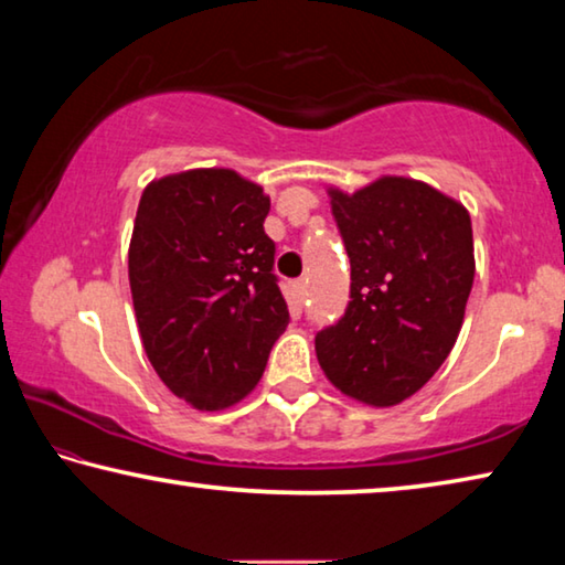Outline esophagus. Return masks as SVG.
<instances>
[{"label":"esophagus","instance_id":"esophagus-1","mask_svg":"<svg viewBox=\"0 0 565 565\" xmlns=\"http://www.w3.org/2000/svg\"><path fill=\"white\" fill-rule=\"evenodd\" d=\"M291 289H294V297H297V301L301 303V301H303V291H307V281L297 279V281L291 284Z\"/></svg>","mask_w":565,"mask_h":565}]
</instances>
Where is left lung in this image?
Masks as SVG:
<instances>
[{"label":"left lung","instance_id":"left-lung-1","mask_svg":"<svg viewBox=\"0 0 565 565\" xmlns=\"http://www.w3.org/2000/svg\"><path fill=\"white\" fill-rule=\"evenodd\" d=\"M352 286L344 317L317 334V356L347 397L392 407L423 390L460 334L476 256L465 205L423 181L384 175L329 188Z\"/></svg>","mask_w":565,"mask_h":565}]
</instances>
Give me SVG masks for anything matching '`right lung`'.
<instances>
[{
	"instance_id": "obj_1",
	"label": "right lung",
	"mask_w": 565,
	"mask_h": 565,
	"mask_svg": "<svg viewBox=\"0 0 565 565\" xmlns=\"http://www.w3.org/2000/svg\"><path fill=\"white\" fill-rule=\"evenodd\" d=\"M264 188L195 168L140 195L128 250L132 307L158 377L195 409H223L262 380L289 324L264 221Z\"/></svg>"
}]
</instances>
